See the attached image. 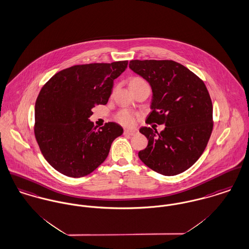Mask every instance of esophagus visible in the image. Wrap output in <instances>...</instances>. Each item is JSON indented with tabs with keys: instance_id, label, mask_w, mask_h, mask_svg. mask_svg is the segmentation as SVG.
Segmentation results:
<instances>
[{
	"instance_id": "obj_1",
	"label": "esophagus",
	"mask_w": 249,
	"mask_h": 249,
	"mask_svg": "<svg viewBox=\"0 0 249 249\" xmlns=\"http://www.w3.org/2000/svg\"><path fill=\"white\" fill-rule=\"evenodd\" d=\"M138 133V131L136 129H124V134L127 136H134Z\"/></svg>"
}]
</instances>
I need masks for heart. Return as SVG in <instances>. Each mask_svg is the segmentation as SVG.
Returning a JSON list of instances; mask_svg holds the SVG:
<instances>
[{"label": "heart", "instance_id": "obj_1", "mask_svg": "<svg viewBox=\"0 0 249 249\" xmlns=\"http://www.w3.org/2000/svg\"><path fill=\"white\" fill-rule=\"evenodd\" d=\"M142 83H145L142 79L141 78H134L131 80L130 82V85H133V84H142ZM116 119L117 121L124 124V125H130L133 124L134 122V114L128 110H121L119 113L117 114L116 116Z\"/></svg>", "mask_w": 249, "mask_h": 249}]
</instances>
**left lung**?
<instances>
[{
	"label": "left lung",
	"mask_w": 249,
	"mask_h": 249,
	"mask_svg": "<svg viewBox=\"0 0 249 249\" xmlns=\"http://www.w3.org/2000/svg\"><path fill=\"white\" fill-rule=\"evenodd\" d=\"M129 68L146 80L152 101L146 123L164 124L158 133L141 127L148 140L139 158L152 170L174 176L201 157L213 128V107L204 82L188 68L170 60H132Z\"/></svg>",
	"instance_id": "8db88e82"
}]
</instances>
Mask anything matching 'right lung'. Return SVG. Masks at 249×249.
Here are the masks:
<instances>
[{"label": "right lung", "mask_w": 249, "mask_h": 249, "mask_svg": "<svg viewBox=\"0 0 249 249\" xmlns=\"http://www.w3.org/2000/svg\"><path fill=\"white\" fill-rule=\"evenodd\" d=\"M127 61L74 66L59 71L43 87L35 104L34 133L45 160L60 173L80 178L107 159L123 127L113 122L97 129L89 117L107 105L114 80Z\"/></svg>", "instance_id": "right-lung-1"}]
</instances>
